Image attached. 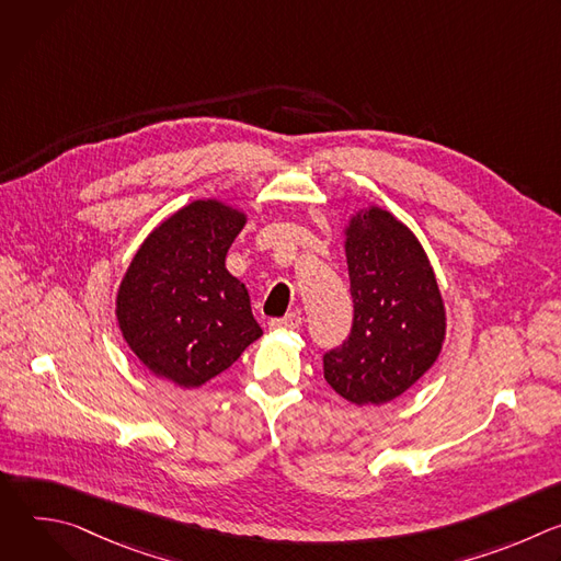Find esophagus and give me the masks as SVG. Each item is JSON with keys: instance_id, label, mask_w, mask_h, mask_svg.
I'll list each match as a JSON object with an SVG mask.
<instances>
[{"instance_id": "34e87169", "label": "esophagus", "mask_w": 561, "mask_h": 561, "mask_svg": "<svg viewBox=\"0 0 561 561\" xmlns=\"http://www.w3.org/2000/svg\"><path fill=\"white\" fill-rule=\"evenodd\" d=\"M271 329L279 331V329H286V331H297L301 327V314L299 312H288L284 317H275L268 322Z\"/></svg>"}]
</instances>
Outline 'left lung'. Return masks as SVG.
Listing matches in <instances>:
<instances>
[{
    "instance_id": "8db88e82",
    "label": "left lung",
    "mask_w": 561,
    "mask_h": 561,
    "mask_svg": "<svg viewBox=\"0 0 561 561\" xmlns=\"http://www.w3.org/2000/svg\"><path fill=\"white\" fill-rule=\"evenodd\" d=\"M346 260L353 327L324 353V379L351 404H386L435 364L444 301L415 234L381 208L351 219Z\"/></svg>"
}]
</instances>
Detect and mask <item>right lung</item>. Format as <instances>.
Instances as JSON below:
<instances>
[{"label": "right lung", "mask_w": 561, "mask_h": 561, "mask_svg": "<svg viewBox=\"0 0 561 561\" xmlns=\"http://www.w3.org/2000/svg\"><path fill=\"white\" fill-rule=\"evenodd\" d=\"M244 224V213L197 199L159 224L133 257L117 293V322L152 375L197 388L262 335L247 286L226 271Z\"/></svg>", "instance_id": "right-lung-1"}]
</instances>
